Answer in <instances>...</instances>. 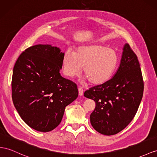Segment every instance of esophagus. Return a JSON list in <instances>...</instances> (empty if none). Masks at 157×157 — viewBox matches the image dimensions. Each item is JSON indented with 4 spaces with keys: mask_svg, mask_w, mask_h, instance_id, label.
Instances as JSON below:
<instances>
[{
    "mask_svg": "<svg viewBox=\"0 0 157 157\" xmlns=\"http://www.w3.org/2000/svg\"><path fill=\"white\" fill-rule=\"evenodd\" d=\"M78 92H79V96H82L83 95V90L82 87H78Z\"/></svg>",
    "mask_w": 157,
    "mask_h": 157,
    "instance_id": "34e87169",
    "label": "esophagus"
}]
</instances>
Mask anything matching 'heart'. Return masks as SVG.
I'll return each mask as SVG.
<instances>
[{
    "mask_svg": "<svg viewBox=\"0 0 157 157\" xmlns=\"http://www.w3.org/2000/svg\"><path fill=\"white\" fill-rule=\"evenodd\" d=\"M117 64L115 52L101 44L80 46L75 52L67 50L62 58L64 74L69 78L77 77L83 67L84 80H89L92 85H101L108 81Z\"/></svg>",
    "mask_w": 157,
    "mask_h": 157,
    "instance_id": "heart-1",
    "label": "heart"
}]
</instances>
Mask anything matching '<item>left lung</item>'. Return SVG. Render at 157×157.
I'll return each mask as SVG.
<instances>
[{
  "mask_svg": "<svg viewBox=\"0 0 157 157\" xmlns=\"http://www.w3.org/2000/svg\"><path fill=\"white\" fill-rule=\"evenodd\" d=\"M144 83L137 57L128 44L123 48L120 65L113 78L85 91L95 108L90 115L92 127L99 133L113 135L134 118L141 101Z\"/></svg>",
  "mask_w": 157,
  "mask_h": 157,
  "instance_id": "8db88e82",
  "label": "left lung"
}]
</instances>
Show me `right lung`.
Listing matches in <instances>:
<instances>
[{"mask_svg":"<svg viewBox=\"0 0 157 157\" xmlns=\"http://www.w3.org/2000/svg\"><path fill=\"white\" fill-rule=\"evenodd\" d=\"M63 54L58 47L38 44L27 48L15 63L14 105L24 121L38 131L58 127L66 107L78 96L76 84L59 74Z\"/></svg>","mask_w":157,"mask_h":157,"instance_id":"1","label":"right lung"}]
</instances>
